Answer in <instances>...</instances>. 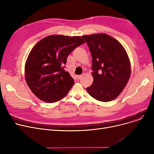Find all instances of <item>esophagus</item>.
<instances>
[{"mask_svg": "<svg viewBox=\"0 0 154 154\" xmlns=\"http://www.w3.org/2000/svg\"><path fill=\"white\" fill-rule=\"evenodd\" d=\"M82 75H77V79H80L82 77Z\"/></svg>", "mask_w": 154, "mask_h": 154, "instance_id": "1", "label": "esophagus"}]
</instances>
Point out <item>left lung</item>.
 Wrapping results in <instances>:
<instances>
[{
    "mask_svg": "<svg viewBox=\"0 0 154 154\" xmlns=\"http://www.w3.org/2000/svg\"><path fill=\"white\" fill-rule=\"evenodd\" d=\"M92 57L94 81L88 93L101 102L114 100L126 86L131 74L128 55L118 40L106 34L84 35Z\"/></svg>",
    "mask_w": 154,
    "mask_h": 154,
    "instance_id": "8db88e82",
    "label": "left lung"
}]
</instances>
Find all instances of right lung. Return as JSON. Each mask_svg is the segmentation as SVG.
Wrapping results in <instances>:
<instances>
[{
    "mask_svg": "<svg viewBox=\"0 0 154 154\" xmlns=\"http://www.w3.org/2000/svg\"><path fill=\"white\" fill-rule=\"evenodd\" d=\"M85 42L79 36L51 35L32 48L25 65V78L39 99L54 103L67 94L74 80L63 69V66L69 54Z\"/></svg>",
    "mask_w": 154,
    "mask_h": 154,
    "instance_id": "1",
    "label": "right lung"
}]
</instances>
